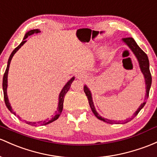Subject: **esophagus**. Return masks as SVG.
Listing matches in <instances>:
<instances>
[{
  "label": "esophagus",
  "mask_w": 157,
  "mask_h": 157,
  "mask_svg": "<svg viewBox=\"0 0 157 157\" xmlns=\"http://www.w3.org/2000/svg\"><path fill=\"white\" fill-rule=\"evenodd\" d=\"M85 74L83 73V72H77V74H76V77H77L78 79H82L85 77Z\"/></svg>",
  "instance_id": "obj_1"
}]
</instances>
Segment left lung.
Returning a JSON list of instances; mask_svg holds the SVG:
<instances>
[{"label": "left lung", "instance_id": "obj_1", "mask_svg": "<svg viewBox=\"0 0 157 157\" xmlns=\"http://www.w3.org/2000/svg\"><path fill=\"white\" fill-rule=\"evenodd\" d=\"M122 41L130 48V49L132 51V53H134V55L136 56V59L139 62V67H140L141 71L142 72L143 75H144V80H145V86H146V94H145V100H144V102L142 103V104L139 106V107L138 108V109L134 113L133 115L130 119H132L134 117H136L138 115V113L140 112V110L144 107V106L146 104V99L148 98L149 96V92H150V89H151V82H152V78H151V72H150V68H149V60H148V57H147V54L141 49L139 47V45L136 44V42H135L133 39L131 37L129 38H124L122 39ZM84 89V92L86 93V95L87 96L88 100H89V104L90 105L91 109H92V113H94V115H95L96 117L100 119L101 121H103L106 122L108 124H115V123H118V121H114V120H109L107 119V118H103L102 116H101L98 113V112L95 110V108H94V103H93L92 101V93H91L90 90L86 86H84L83 87Z\"/></svg>", "mask_w": 157, "mask_h": 157}]
</instances>
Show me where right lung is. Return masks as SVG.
I'll use <instances>...</instances> for the list:
<instances>
[{
  "label": "right lung",
  "mask_w": 157,
  "mask_h": 157,
  "mask_svg": "<svg viewBox=\"0 0 157 157\" xmlns=\"http://www.w3.org/2000/svg\"><path fill=\"white\" fill-rule=\"evenodd\" d=\"M40 32H41V31L39 30V29H35V30H31L30 31H28V32H27V33H26L25 37H24V39H23V41H22V42H21V44L18 46V47L15 48V49L13 50V52H12L11 55H10V58H9V59H8L7 66H6V71H5V73H4V75H3V98H4V101H5V104H6V107H7L8 109L10 110V111L12 113H13V114H14V115H16V114H15V112H13V109H12L11 105H10V102H9L8 96H7V92H6V89H7L8 71H9V68H10V62H11L12 58H13V56H14L15 53H16L17 51H18V50H19V48L21 47V46L23 45V44H25L26 42H27L26 39H27V38L29 36L33 35V34H34V33H40ZM74 80H75V77H72V78L69 81H68L66 84H65V86L63 88V89H62L61 92L59 93V104H58V107H57V109H56V115H55L54 116H53L51 120H49V121H38V122H30V121H25L26 123L28 124L31 125V126H37V125H46V124H48L51 123V122L54 121H56V119H58V118H59V115H61L62 112H63V101H64V98H65V94H66V93L68 92V91L69 90V89H70V87H71V85L72 82H73ZM18 118H19V116H18Z\"/></svg>",
  "instance_id": "right-lung-1"
}]
</instances>
